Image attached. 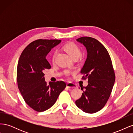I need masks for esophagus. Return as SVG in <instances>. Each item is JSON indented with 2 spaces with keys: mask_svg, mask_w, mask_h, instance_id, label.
Wrapping results in <instances>:
<instances>
[{
  "mask_svg": "<svg viewBox=\"0 0 133 133\" xmlns=\"http://www.w3.org/2000/svg\"><path fill=\"white\" fill-rule=\"evenodd\" d=\"M66 87L68 88H70V89H76L78 88L77 85L76 84H74L72 83H68L66 84Z\"/></svg>",
  "mask_w": 133,
  "mask_h": 133,
  "instance_id": "1",
  "label": "esophagus"
}]
</instances>
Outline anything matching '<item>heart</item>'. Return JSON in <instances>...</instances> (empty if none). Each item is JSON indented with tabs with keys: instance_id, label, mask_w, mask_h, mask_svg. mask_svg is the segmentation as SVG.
Returning <instances> with one entry per match:
<instances>
[{
	"instance_id": "obj_1",
	"label": "heart",
	"mask_w": 133,
	"mask_h": 133,
	"mask_svg": "<svg viewBox=\"0 0 133 133\" xmlns=\"http://www.w3.org/2000/svg\"><path fill=\"white\" fill-rule=\"evenodd\" d=\"M64 50H65L66 53L69 54L70 57L72 58L74 57H79L81 54V51H80V48L75 44L74 43H69L65 45L64 47ZM57 51H54L53 54V57H52V60L54 61L56 56H57ZM65 74L66 75H69L70 73L69 71H66Z\"/></svg>"
}]
</instances>
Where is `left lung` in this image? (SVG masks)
I'll return each instance as SVG.
<instances>
[{"mask_svg":"<svg viewBox=\"0 0 133 133\" xmlns=\"http://www.w3.org/2000/svg\"><path fill=\"white\" fill-rule=\"evenodd\" d=\"M76 41L87 49V58L80 73L85 75L83 78L88 79V85L81 88L83 92L75 104L83 111L94 113L105 106L109 98L115 80L114 71L109 53L98 40L83 37Z\"/></svg>","mask_w":133,"mask_h":133,"instance_id":"obj_1","label":"left lung"}]
</instances>
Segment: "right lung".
I'll list each match as a JSON object with an SVG mask.
<instances>
[{"instance_id":"obj_1","label":"right lung","mask_w":133,"mask_h":133,"mask_svg":"<svg viewBox=\"0 0 133 133\" xmlns=\"http://www.w3.org/2000/svg\"><path fill=\"white\" fill-rule=\"evenodd\" d=\"M61 40L38 39L30 43L19 58L17 78L18 87L25 103L34 110L42 112L53 106L66 87L63 81L45 82L44 71L51 66L47 54Z\"/></svg>"}]
</instances>
